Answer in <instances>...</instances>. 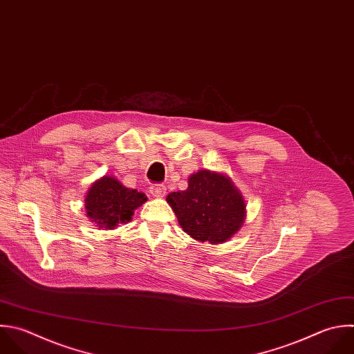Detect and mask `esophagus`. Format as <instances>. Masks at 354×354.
Returning a JSON list of instances; mask_svg holds the SVG:
<instances>
[{
    "instance_id": "esophagus-1",
    "label": "esophagus",
    "mask_w": 354,
    "mask_h": 354,
    "mask_svg": "<svg viewBox=\"0 0 354 354\" xmlns=\"http://www.w3.org/2000/svg\"><path fill=\"white\" fill-rule=\"evenodd\" d=\"M149 189H151V194L156 198H163L166 195V187L163 184H152Z\"/></svg>"
}]
</instances>
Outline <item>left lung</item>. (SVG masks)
Segmentation results:
<instances>
[{"label": "left lung", "mask_w": 354, "mask_h": 354, "mask_svg": "<svg viewBox=\"0 0 354 354\" xmlns=\"http://www.w3.org/2000/svg\"><path fill=\"white\" fill-rule=\"evenodd\" d=\"M180 225L194 239L221 243L243 224L245 203L228 177L199 170L188 180V188L167 196Z\"/></svg>", "instance_id": "8db88e82"}]
</instances>
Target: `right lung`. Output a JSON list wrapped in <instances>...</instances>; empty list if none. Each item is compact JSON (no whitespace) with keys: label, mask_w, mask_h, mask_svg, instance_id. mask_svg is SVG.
<instances>
[{"label":"right lung","mask_w":354,"mask_h":354,"mask_svg":"<svg viewBox=\"0 0 354 354\" xmlns=\"http://www.w3.org/2000/svg\"><path fill=\"white\" fill-rule=\"evenodd\" d=\"M144 202H147L145 194L123 187L111 176H104L88 189L86 210L100 228L111 230L119 223L130 221L134 210Z\"/></svg>","instance_id":"right-lung-1"}]
</instances>
